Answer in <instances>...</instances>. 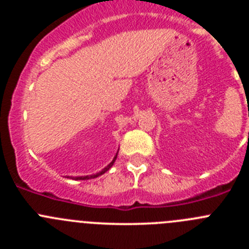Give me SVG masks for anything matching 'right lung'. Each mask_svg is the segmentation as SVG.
<instances>
[{
  "label": "right lung",
  "mask_w": 249,
  "mask_h": 249,
  "mask_svg": "<svg viewBox=\"0 0 249 249\" xmlns=\"http://www.w3.org/2000/svg\"><path fill=\"white\" fill-rule=\"evenodd\" d=\"M117 153H118V152H117ZM116 158H117V155L114 156V158H113V160H112V162H111V163L108 164V166L105 167V168H103L102 171H101V172L96 173V175H91V176H81V177H71V178H72V179H76V181H78V179H91V178H96V177H98V176H101V175H103V173L107 172V171H108V169L111 168L112 166H113V163H114V160H116ZM68 178H70V177H68Z\"/></svg>",
  "instance_id": "add662e5"
}]
</instances>
